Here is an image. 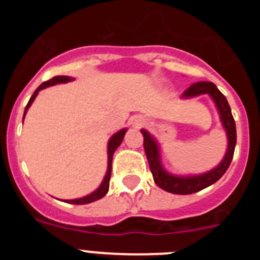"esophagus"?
<instances>
[{
    "mask_svg": "<svg viewBox=\"0 0 260 260\" xmlns=\"http://www.w3.org/2000/svg\"><path fill=\"white\" fill-rule=\"evenodd\" d=\"M133 126H135V127H139V126L143 125V119L141 118V117H135L134 119H133Z\"/></svg>",
    "mask_w": 260,
    "mask_h": 260,
    "instance_id": "obj_1",
    "label": "esophagus"
}]
</instances>
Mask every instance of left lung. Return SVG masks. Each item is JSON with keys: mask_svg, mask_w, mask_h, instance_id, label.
Listing matches in <instances>:
<instances>
[{"mask_svg": "<svg viewBox=\"0 0 260 260\" xmlns=\"http://www.w3.org/2000/svg\"><path fill=\"white\" fill-rule=\"evenodd\" d=\"M208 95L212 98L215 102L216 108L219 110L220 119L224 126L225 132H226V137H228V148H226V153H225L224 158L221 160L219 165L213 168L212 171L207 172V173L198 174V176H174V174L168 173L162 168L161 161H160V153H158V146L156 143L155 138L146 130H142L143 134V146L144 151H146L147 160L150 164L151 173L153 176V181L158 187H161L162 190L172 194H180V195H187L194 194L197 191L206 189L216 181H219L226 169L229 168L233 158L234 148H236V142H237V133H236V122L232 116V110L229 107L226 98L222 95L219 91V88L211 82H198L194 83L186 89L182 93L183 99L194 98V96Z\"/></svg>", "mask_w": 260, "mask_h": 260, "instance_id": "obj_1", "label": "left lung"}]
</instances>
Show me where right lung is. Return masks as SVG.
Instances as JSON below:
<instances>
[{"instance_id":"right-lung-1","label":"right lung","mask_w":260,"mask_h":260,"mask_svg":"<svg viewBox=\"0 0 260 260\" xmlns=\"http://www.w3.org/2000/svg\"><path fill=\"white\" fill-rule=\"evenodd\" d=\"M70 80H73V78L65 77V75H59V77H54V78H52L50 80H47V82H44L43 84H40V86L36 88L35 92H34V95L31 96V99H29L28 104H27L26 109H24L23 119H24V116H26L28 108L31 107V104L34 103L35 98L38 96L39 91L47 88V87H49V86H54V84H57V83H66V82H70ZM125 134H126V128H122V130H119L118 133H116L113 137L110 138L109 142H108V169H107V174H105L102 185L99 186L98 189H96L93 192H91L89 195H86V197H83V198H79V199H71V201H66L68 203H71V204L92 203V202L98 201V199H102L103 197L107 194L108 190H109V180H110V173H112V158H113V153H114V151L118 148L119 144L122 143Z\"/></svg>"}]
</instances>
